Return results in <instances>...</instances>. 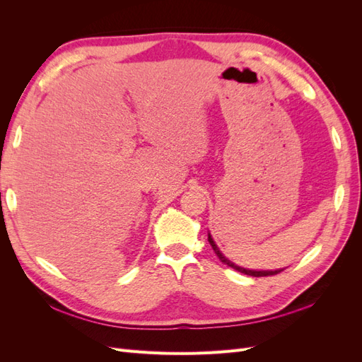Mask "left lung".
<instances>
[{"instance_id": "obj_1", "label": "left lung", "mask_w": 362, "mask_h": 362, "mask_svg": "<svg viewBox=\"0 0 362 362\" xmlns=\"http://www.w3.org/2000/svg\"><path fill=\"white\" fill-rule=\"evenodd\" d=\"M208 242H210V245H211V247H213V250H214V254L218 257V259H221V261L223 262V264H226V266H229V267H233V269H235V270H238V272H242V273H245V275L259 278V276L276 275V273H279V272H282V270H284V269H276V270H250V269L240 267V266L234 264V262H233L231 259H228V258L222 254L221 249L217 247V245H216V242L213 240V237H211V234H210V233H208Z\"/></svg>"}]
</instances>
